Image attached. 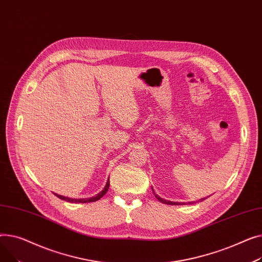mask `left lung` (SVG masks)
I'll return each instance as SVG.
<instances>
[{"mask_svg": "<svg viewBox=\"0 0 262 262\" xmlns=\"http://www.w3.org/2000/svg\"><path fill=\"white\" fill-rule=\"evenodd\" d=\"M152 191H153V193H155V195L157 196V199L159 200V201H161V202H162V203H164V204H168V205H180V204H182V203H179V202L167 201V200H165V199L161 198L160 195H158V194L155 192V190H153V188H152ZM203 200H205V198H204V199H201V201H203ZM183 204H184V203H183Z\"/></svg>", "mask_w": 262, "mask_h": 262, "instance_id": "1", "label": "left lung"}]
</instances>
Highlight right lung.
I'll list each match as a JSON object with an SVG mask.
<instances>
[{
	"label": "right lung",
	"instance_id": "1",
	"mask_svg": "<svg viewBox=\"0 0 262 262\" xmlns=\"http://www.w3.org/2000/svg\"><path fill=\"white\" fill-rule=\"evenodd\" d=\"M109 186H110V181H109V179H107L104 188H103V189H102L98 194H96L95 196L88 198V199H72V198L63 196V195H60V194H57V193H55V195H57V196H58L59 199H61V200H64V201L72 202V203H90V202H95V201H98V200H99L100 198H102V196L106 193L107 189H109Z\"/></svg>",
	"mask_w": 262,
	"mask_h": 262
}]
</instances>
